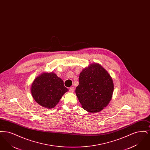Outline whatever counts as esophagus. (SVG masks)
<instances>
[{
    "label": "esophagus",
    "mask_w": 150,
    "mask_h": 150,
    "mask_svg": "<svg viewBox=\"0 0 150 150\" xmlns=\"http://www.w3.org/2000/svg\"><path fill=\"white\" fill-rule=\"evenodd\" d=\"M69 91H70V92H74V87H70V88H69Z\"/></svg>",
    "instance_id": "esophagus-1"
}]
</instances>
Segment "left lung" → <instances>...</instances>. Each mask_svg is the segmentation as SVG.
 I'll list each match as a JSON object with an SVG mask.
<instances>
[{"mask_svg":"<svg viewBox=\"0 0 150 150\" xmlns=\"http://www.w3.org/2000/svg\"><path fill=\"white\" fill-rule=\"evenodd\" d=\"M114 83L100 64H92L80 72L75 93L82 107L89 112H100L112 98Z\"/></svg>","mask_w":150,"mask_h":150,"instance_id":"1","label":"left lung"}]
</instances>
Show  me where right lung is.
<instances>
[{
    "instance_id": "add662e5",
    "label": "right lung",
    "mask_w": 150,
    "mask_h": 150,
    "mask_svg": "<svg viewBox=\"0 0 150 150\" xmlns=\"http://www.w3.org/2000/svg\"><path fill=\"white\" fill-rule=\"evenodd\" d=\"M67 91L63 80L53 72L43 73L34 80L31 87L33 98L47 108L55 107Z\"/></svg>"
}]
</instances>
